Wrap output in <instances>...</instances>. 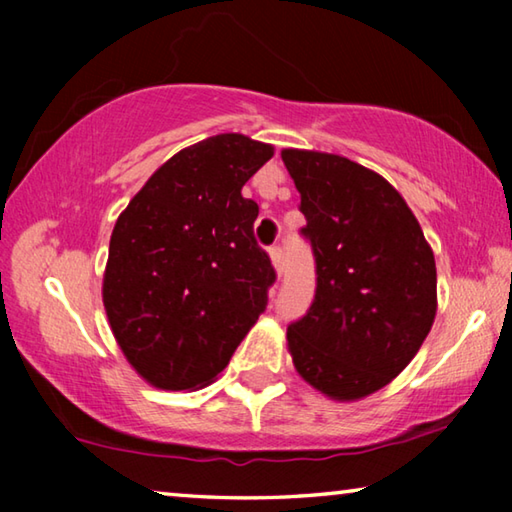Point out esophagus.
Instances as JSON below:
<instances>
[{"label": "esophagus", "mask_w": 512, "mask_h": 512, "mask_svg": "<svg viewBox=\"0 0 512 512\" xmlns=\"http://www.w3.org/2000/svg\"><path fill=\"white\" fill-rule=\"evenodd\" d=\"M268 255H271V262L275 266L277 275H280L284 271V255H282V248L280 246H271L268 248Z\"/></svg>", "instance_id": "obj_1"}]
</instances>
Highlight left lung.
<instances>
[{
	"mask_svg": "<svg viewBox=\"0 0 512 512\" xmlns=\"http://www.w3.org/2000/svg\"><path fill=\"white\" fill-rule=\"evenodd\" d=\"M316 259V296L287 329L298 375L332 400L379 391L418 354L436 318V259L400 192L361 164L282 151Z\"/></svg>",
	"mask_w": 512,
	"mask_h": 512,
	"instance_id": "1",
	"label": "left lung"
}]
</instances>
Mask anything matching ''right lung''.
<instances>
[{"mask_svg": "<svg viewBox=\"0 0 512 512\" xmlns=\"http://www.w3.org/2000/svg\"><path fill=\"white\" fill-rule=\"evenodd\" d=\"M273 146L239 133L178 151L119 214L103 307L128 363L155 388L207 386L266 309L275 271L241 187Z\"/></svg>", "mask_w": 512, "mask_h": 512, "instance_id": "obj_1", "label": "right lung"}]
</instances>
